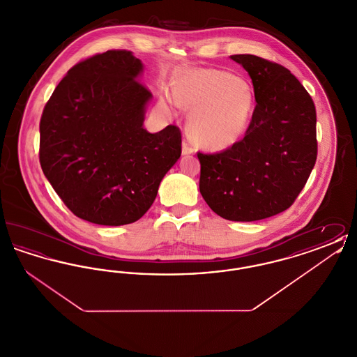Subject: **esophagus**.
Segmentation results:
<instances>
[{"label": "esophagus", "instance_id": "34e87169", "mask_svg": "<svg viewBox=\"0 0 357 357\" xmlns=\"http://www.w3.org/2000/svg\"><path fill=\"white\" fill-rule=\"evenodd\" d=\"M194 147L192 146H190L187 142H183V144H182V153L183 155H190V153H194Z\"/></svg>", "mask_w": 357, "mask_h": 357}]
</instances>
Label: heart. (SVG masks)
<instances>
[{"label":"heart","mask_w":357,"mask_h":357,"mask_svg":"<svg viewBox=\"0 0 357 357\" xmlns=\"http://www.w3.org/2000/svg\"><path fill=\"white\" fill-rule=\"evenodd\" d=\"M172 99L190 112L187 134L199 147L223 151L246 134L255 109L252 88L233 73L220 69H190L172 84ZM170 111L167 98L160 99Z\"/></svg>","instance_id":"1"}]
</instances>
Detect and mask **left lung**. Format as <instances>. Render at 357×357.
Instances as JSON below:
<instances>
[{
	"instance_id": "8db88e82",
	"label": "left lung",
	"mask_w": 357,
	"mask_h": 357,
	"mask_svg": "<svg viewBox=\"0 0 357 357\" xmlns=\"http://www.w3.org/2000/svg\"><path fill=\"white\" fill-rule=\"evenodd\" d=\"M255 88L252 123L236 146L198 153L199 191L206 204L229 221H259L296 201L317 158L316 108L289 69L255 54L230 56Z\"/></svg>"
}]
</instances>
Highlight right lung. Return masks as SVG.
<instances>
[{
  "label": "right lung",
  "instance_id": "obj_1",
  "mask_svg": "<svg viewBox=\"0 0 357 357\" xmlns=\"http://www.w3.org/2000/svg\"><path fill=\"white\" fill-rule=\"evenodd\" d=\"M143 64L130 51H107L69 69L40 120L44 175L79 218L128 225L153 204L182 153L176 126L150 134L153 93L139 82Z\"/></svg>",
  "mask_w": 357,
  "mask_h": 357
}]
</instances>
